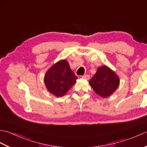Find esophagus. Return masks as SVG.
Returning <instances> with one entry per match:
<instances>
[{
  "mask_svg": "<svg viewBox=\"0 0 147 147\" xmlns=\"http://www.w3.org/2000/svg\"><path fill=\"white\" fill-rule=\"evenodd\" d=\"M82 78L86 79V80H89L90 79V75H88V74H85V75L82 76Z\"/></svg>",
  "mask_w": 147,
  "mask_h": 147,
  "instance_id": "34e87169",
  "label": "esophagus"
}]
</instances>
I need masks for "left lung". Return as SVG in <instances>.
Returning <instances> with one entry per match:
<instances>
[{
    "label": "left lung",
    "mask_w": 147,
    "mask_h": 147,
    "mask_svg": "<svg viewBox=\"0 0 147 147\" xmlns=\"http://www.w3.org/2000/svg\"><path fill=\"white\" fill-rule=\"evenodd\" d=\"M90 85L96 93L102 97H107L114 92L119 85V78L107 66H101L90 81Z\"/></svg>",
    "instance_id": "left-lung-1"
}]
</instances>
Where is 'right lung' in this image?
Wrapping results in <instances>:
<instances>
[{"mask_svg": "<svg viewBox=\"0 0 147 147\" xmlns=\"http://www.w3.org/2000/svg\"><path fill=\"white\" fill-rule=\"evenodd\" d=\"M77 79L67 61L62 60L47 71L44 82L50 92L56 96H62L76 83Z\"/></svg>", "mask_w": 147, "mask_h": 147, "instance_id": "right-lung-1", "label": "right lung"}]
</instances>
